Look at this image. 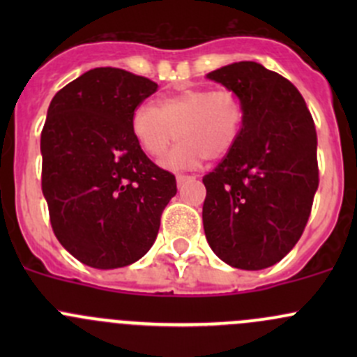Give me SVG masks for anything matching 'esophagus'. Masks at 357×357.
Here are the masks:
<instances>
[{
  "label": "esophagus",
  "mask_w": 357,
  "mask_h": 357,
  "mask_svg": "<svg viewBox=\"0 0 357 357\" xmlns=\"http://www.w3.org/2000/svg\"><path fill=\"white\" fill-rule=\"evenodd\" d=\"M192 179H195V178H193V176H185V174L176 176V181H178L179 186H181L185 181H192Z\"/></svg>",
  "instance_id": "esophagus-1"
}]
</instances>
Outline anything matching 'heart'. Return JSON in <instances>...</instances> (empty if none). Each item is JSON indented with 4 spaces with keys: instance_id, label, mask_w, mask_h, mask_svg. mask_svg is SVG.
<instances>
[{
    "instance_id": "obj_1",
    "label": "heart",
    "mask_w": 357,
    "mask_h": 357,
    "mask_svg": "<svg viewBox=\"0 0 357 357\" xmlns=\"http://www.w3.org/2000/svg\"><path fill=\"white\" fill-rule=\"evenodd\" d=\"M243 122L238 96L228 89L192 88L164 96L157 107L143 103L131 119L132 136L149 157L162 158L178 135L179 145L164 160L171 171L195 169L207 158L225 157Z\"/></svg>"
}]
</instances>
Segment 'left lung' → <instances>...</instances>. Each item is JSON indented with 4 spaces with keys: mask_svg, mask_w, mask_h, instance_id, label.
<instances>
[{
    "mask_svg": "<svg viewBox=\"0 0 357 357\" xmlns=\"http://www.w3.org/2000/svg\"><path fill=\"white\" fill-rule=\"evenodd\" d=\"M207 77L238 96L243 122L202 179L205 238L226 264L257 271L282 261L307 225L319 183L314 121L289 79L261 63L236 62Z\"/></svg>",
    "mask_w": 357,
    "mask_h": 357,
    "instance_id": "8db88e82",
    "label": "left lung"
}]
</instances>
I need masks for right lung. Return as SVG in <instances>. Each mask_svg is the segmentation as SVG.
<instances>
[{"label": "right lung", "instance_id": "add662e5", "mask_svg": "<svg viewBox=\"0 0 357 357\" xmlns=\"http://www.w3.org/2000/svg\"><path fill=\"white\" fill-rule=\"evenodd\" d=\"M150 79L98 67L50 103L41 132V188L66 250L96 269L129 266L157 238L176 178L145 155L131 119L157 91Z\"/></svg>", "mask_w": 357, "mask_h": 357}]
</instances>
